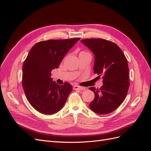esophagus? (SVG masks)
Wrapping results in <instances>:
<instances>
[{"instance_id": "esophagus-1", "label": "esophagus", "mask_w": 151, "mask_h": 151, "mask_svg": "<svg viewBox=\"0 0 151 151\" xmlns=\"http://www.w3.org/2000/svg\"><path fill=\"white\" fill-rule=\"evenodd\" d=\"M73 89H74V90H84L86 88H84V87H82V86H77V85H75L73 86Z\"/></svg>"}]
</instances>
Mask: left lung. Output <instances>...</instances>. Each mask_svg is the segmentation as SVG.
Masks as SVG:
<instances>
[{
	"mask_svg": "<svg viewBox=\"0 0 151 151\" xmlns=\"http://www.w3.org/2000/svg\"><path fill=\"white\" fill-rule=\"evenodd\" d=\"M81 42L94 55V73L103 76L99 89L91 87L94 99L89 104L92 110L100 115L115 111L124 101L129 88V70L124 53L116 44L101 38Z\"/></svg>",
	"mask_w": 151,
	"mask_h": 151,
	"instance_id": "8db88e82",
	"label": "left lung"
}]
</instances>
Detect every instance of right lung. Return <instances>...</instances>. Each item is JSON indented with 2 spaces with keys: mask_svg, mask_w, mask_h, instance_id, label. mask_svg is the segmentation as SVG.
I'll return each instance as SVG.
<instances>
[{
  "mask_svg": "<svg viewBox=\"0 0 151 151\" xmlns=\"http://www.w3.org/2000/svg\"><path fill=\"white\" fill-rule=\"evenodd\" d=\"M80 40H50L36 43L22 65V87L27 99L36 110L45 115L60 111L72 86L53 81L51 72L57 68L67 53Z\"/></svg>",
  "mask_w": 151,
  "mask_h": 151,
  "instance_id": "1",
  "label": "right lung"
}]
</instances>
